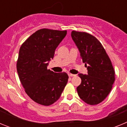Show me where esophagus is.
<instances>
[{
    "label": "esophagus",
    "instance_id": "1",
    "mask_svg": "<svg viewBox=\"0 0 127 127\" xmlns=\"http://www.w3.org/2000/svg\"><path fill=\"white\" fill-rule=\"evenodd\" d=\"M69 76H70V77H73V76H75L76 75L75 74H70V73H69Z\"/></svg>",
    "mask_w": 127,
    "mask_h": 127
}]
</instances>
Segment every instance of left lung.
Instances as JSON below:
<instances>
[{
    "mask_svg": "<svg viewBox=\"0 0 127 127\" xmlns=\"http://www.w3.org/2000/svg\"><path fill=\"white\" fill-rule=\"evenodd\" d=\"M71 37L87 67L88 74H79L81 83L77 87L79 97L86 104L97 105L109 95L115 72L105 50L98 39L86 32H71Z\"/></svg>",
    "mask_w": 127,
    "mask_h": 127,
    "instance_id": "left-lung-1",
    "label": "left lung"
}]
</instances>
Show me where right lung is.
Here are the masks:
<instances>
[{
  "label": "right lung",
  "instance_id": "1",
  "mask_svg": "<svg viewBox=\"0 0 127 127\" xmlns=\"http://www.w3.org/2000/svg\"><path fill=\"white\" fill-rule=\"evenodd\" d=\"M67 31L42 29L30 35L20 47L16 68L25 91L31 99L50 105L60 97L69 76L47 69L56 48Z\"/></svg>",
  "mask_w": 127,
  "mask_h": 127
}]
</instances>
